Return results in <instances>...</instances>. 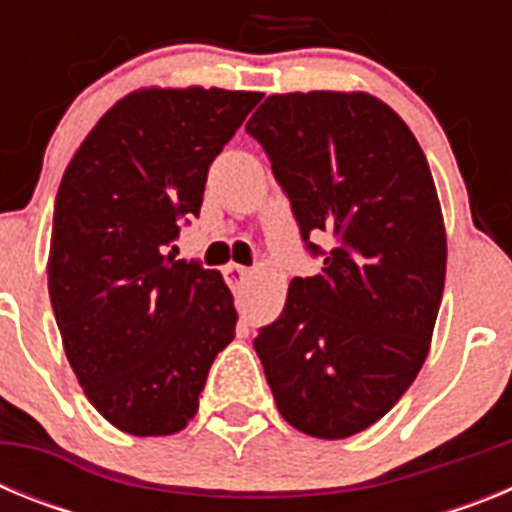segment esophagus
Returning <instances> with one entry per match:
<instances>
[{"mask_svg":"<svg viewBox=\"0 0 512 512\" xmlns=\"http://www.w3.org/2000/svg\"><path fill=\"white\" fill-rule=\"evenodd\" d=\"M223 274H225V282H228L233 289H238L248 277H251V271H248L246 266H238V264H228L223 269Z\"/></svg>","mask_w":512,"mask_h":512,"instance_id":"1","label":"esophagus"}]
</instances>
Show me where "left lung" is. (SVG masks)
<instances>
[{"label": "left lung", "mask_w": 512, "mask_h": 512, "mask_svg": "<svg viewBox=\"0 0 512 512\" xmlns=\"http://www.w3.org/2000/svg\"><path fill=\"white\" fill-rule=\"evenodd\" d=\"M292 202L315 277H295L253 348L277 408L315 438H348L418 377L446 279V230L425 153L366 92L271 94L246 122ZM323 229L337 246L320 252Z\"/></svg>", "instance_id": "obj_1"}]
</instances>
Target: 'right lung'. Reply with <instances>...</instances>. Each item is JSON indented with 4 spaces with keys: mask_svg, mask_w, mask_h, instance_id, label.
Segmentation results:
<instances>
[{
    "mask_svg": "<svg viewBox=\"0 0 512 512\" xmlns=\"http://www.w3.org/2000/svg\"><path fill=\"white\" fill-rule=\"evenodd\" d=\"M259 92L138 89L99 117L53 210L48 295L94 408L130 436H171L200 408L238 312L223 274L174 259L207 169Z\"/></svg>",
    "mask_w": 512,
    "mask_h": 512,
    "instance_id": "right-lung-1",
    "label": "right lung"
}]
</instances>
